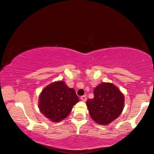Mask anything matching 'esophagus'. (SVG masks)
Listing matches in <instances>:
<instances>
[{
  "label": "esophagus",
  "instance_id": "34e87169",
  "mask_svg": "<svg viewBox=\"0 0 154 154\" xmlns=\"http://www.w3.org/2000/svg\"><path fill=\"white\" fill-rule=\"evenodd\" d=\"M81 99L82 101L85 102V101H86V100H87V97H86V96H85V95H83V96L81 97Z\"/></svg>",
  "mask_w": 154,
  "mask_h": 154
}]
</instances>
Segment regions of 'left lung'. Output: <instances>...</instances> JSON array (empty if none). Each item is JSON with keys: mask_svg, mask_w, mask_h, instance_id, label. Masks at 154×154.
<instances>
[{"mask_svg": "<svg viewBox=\"0 0 154 154\" xmlns=\"http://www.w3.org/2000/svg\"><path fill=\"white\" fill-rule=\"evenodd\" d=\"M94 97L86 102L91 118L98 125H107L116 119L125 107V97L111 83H102L93 90Z\"/></svg>", "mask_w": 154, "mask_h": 154, "instance_id": "left-lung-1", "label": "left lung"}]
</instances>
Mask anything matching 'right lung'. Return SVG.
I'll use <instances>...</instances> for the list:
<instances>
[{"instance_id": "add662e5", "label": "right lung", "mask_w": 154, "mask_h": 154, "mask_svg": "<svg viewBox=\"0 0 154 154\" xmlns=\"http://www.w3.org/2000/svg\"><path fill=\"white\" fill-rule=\"evenodd\" d=\"M79 98L75 90L68 87L63 81L53 82L39 94V110L49 120L59 122L69 116Z\"/></svg>"}]
</instances>
